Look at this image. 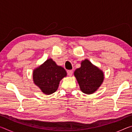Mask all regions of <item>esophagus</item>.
I'll return each instance as SVG.
<instances>
[{
	"label": "esophagus",
	"mask_w": 132,
	"mask_h": 132,
	"mask_svg": "<svg viewBox=\"0 0 132 132\" xmlns=\"http://www.w3.org/2000/svg\"><path fill=\"white\" fill-rule=\"evenodd\" d=\"M67 73H68V75L69 76H71V75L73 74V70H68L67 71Z\"/></svg>",
	"instance_id": "obj_1"
}]
</instances>
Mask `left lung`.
Segmentation results:
<instances>
[{"label":"left lung","mask_w":132,"mask_h":132,"mask_svg":"<svg viewBox=\"0 0 132 132\" xmlns=\"http://www.w3.org/2000/svg\"><path fill=\"white\" fill-rule=\"evenodd\" d=\"M75 76L81 90L86 94L94 93L104 80L102 71L87 59L81 62V67L75 70Z\"/></svg>","instance_id":"8db88e82"}]
</instances>
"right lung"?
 I'll use <instances>...</instances> for the list:
<instances>
[{
	"mask_svg": "<svg viewBox=\"0 0 132 132\" xmlns=\"http://www.w3.org/2000/svg\"><path fill=\"white\" fill-rule=\"evenodd\" d=\"M66 75L64 69L57 66L52 59H49L34 70L33 80L42 92L50 95L57 90L60 81Z\"/></svg>",
	"mask_w": 132,
	"mask_h": 132,
	"instance_id": "1",
	"label": "right lung"
}]
</instances>
